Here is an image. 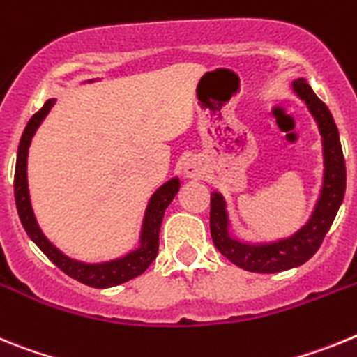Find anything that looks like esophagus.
I'll return each instance as SVG.
<instances>
[{
	"instance_id": "obj_1",
	"label": "esophagus",
	"mask_w": 357,
	"mask_h": 357,
	"mask_svg": "<svg viewBox=\"0 0 357 357\" xmlns=\"http://www.w3.org/2000/svg\"><path fill=\"white\" fill-rule=\"evenodd\" d=\"M183 174L187 178H203L206 174V167L197 156H190L183 161Z\"/></svg>"
}]
</instances>
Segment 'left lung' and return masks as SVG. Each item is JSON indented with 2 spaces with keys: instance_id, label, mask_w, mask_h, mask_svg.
<instances>
[{
  "instance_id": "8db88e82",
  "label": "left lung",
  "mask_w": 357,
  "mask_h": 357,
  "mask_svg": "<svg viewBox=\"0 0 357 357\" xmlns=\"http://www.w3.org/2000/svg\"><path fill=\"white\" fill-rule=\"evenodd\" d=\"M293 93L314 119L321 136L324 176L312 212L309 219L294 234L287 237L250 243L231 234L228 203L219 190L212 192L210 199V234L213 244L226 259L238 268L253 273H280L307 262L320 248L325 234L333 225L337 210L345 197L347 172L343 160L340 132L327 105L316 97L311 86L303 80L293 82Z\"/></svg>"
}]
</instances>
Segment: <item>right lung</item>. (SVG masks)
Returning <instances> with one entry per match:
<instances>
[{"instance_id": "add662e5", "label": "right lung", "mask_w": 357, "mask_h": 357, "mask_svg": "<svg viewBox=\"0 0 357 357\" xmlns=\"http://www.w3.org/2000/svg\"><path fill=\"white\" fill-rule=\"evenodd\" d=\"M98 79H89L88 82H95ZM57 98H48L45 102L41 109L33 114L29 120L26 127H24L23 136L20 140V147H17V160H15V174H14V196H15V206H17V213H20L21 225H23L24 231L29 234L37 248L48 257L61 271H64L68 277L75 278V280L82 282L86 286L98 287V289H105V287L120 286L123 282L131 280V278L138 277L149 266L153 264V260L158 255V248H160V228L163 215H165L167 206L170 201L174 199V196L179 190V178L167 179L161 187L154 190L147 203V208L144 213V221H142L140 228V238H138V246L131 252H127L126 255L116 257V259L104 260V262H84V260H77L68 257L55 246L54 243H50V238L43 234L41 226L37 222L36 213L32 208V199H30V188H29V151L32 145V138L43 120L46 119V114L54 107Z\"/></svg>"}]
</instances>
